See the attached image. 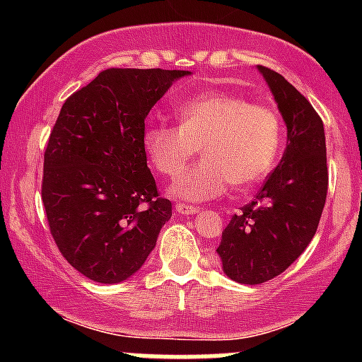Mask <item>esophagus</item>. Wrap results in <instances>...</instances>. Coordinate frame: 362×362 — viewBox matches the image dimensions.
I'll list each match as a JSON object with an SVG mask.
<instances>
[{"instance_id": "34e87169", "label": "esophagus", "mask_w": 362, "mask_h": 362, "mask_svg": "<svg viewBox=\"0 0 362 362\" xmlns=\"http://www.w3.org/2000/svg\"><path fill=\"white\" fill-rule=\"evenodd\" d=\"M177 211L182 215H192V214H198V206L194 204H185V203H177Z\"/></svg>"}]
</instances>
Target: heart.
Instances as JSON below:
<instances>
[{
  "instance_id": "b5f03b06",
  "label": "heart",
  "mask_w": 362,
  "mask_h": 362,
  "mask_svg": "<svg viewBox=\"0 0 362 362\" xmlns=\"http://www.w3.org/2000/svg\"><path fill=\"white\" fill-rule=\"evenodd\" d=\"M180 124L152 122L141 145L148 164L164 177H177L202 147L205 159L177 178L171 194L206 202L229 191L261 184L279 163L284 126L272 107L231 93H204L175 107Z\"/></svg>"
}]
</instances>
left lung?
Returning a JSON list of instances; mask_svg holds the SVG:
<instances>
[{"label":"left lung","mask_w":362,"mask_h":362,"mask_svg":"<svg viewBox=\"0 0 362 362\" xmlns=\"http://www.w3.org/2000/svg\"><path fill=\"white\" fill-rule=\"evenodd\" d=\"M287 124V148L254 202L240 208L222 233L218 255L235 282H268L312 242L327 196L324 124L315 108L280 73L261 66Z\"/></svg>","instance_id":"8db88e82"}]
</instances>
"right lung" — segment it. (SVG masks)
Returning <instances> with one entry per match:
<instances>
[{
    "instance_id": "1",
    "label": "right lung",
    "mask_w": 362,
    "mask_h": 362,
    "mask_svg": "<svg viewBox=\"0 0 362 362\" xmlns=\"http://www.w3.org/2000/svg\"><path fill=\"white\" fill-rule=\"evenodd\" d=\"M180 69L108 68L64 101L43 156L42 202L63 257L117 284L141 268L171 217L141 145L145 119Z\"/></svg>"
}]
</instances>
